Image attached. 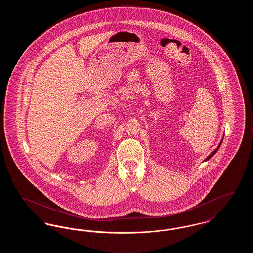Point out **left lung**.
I'll return each mask as SVG.
<instances>
[{"mask_svg": "<svg viewBox=\"0 0 253 253\" xmlns=\"http://www.w3.org/2000/svg\"><path fill=\"white\" fill-rule=\"evenodd\" d=\"M222 141H223V139H222V140H221V141H220V143H219V145H218V146H217L216 149H215V150H214V151H213V152H212V153H211V155H210V156H209V157H207V158H206V159H205L204 161H207V160H209V159H210V158H211V157H213V156H214V155H215V154H216V152H217V151H218V149H219V148H220V146H221V144H222Z\"/></svg>", "mask_w": 253, "mask_h": 253, "instance_id": "left-lung-1", "label": "left lung"}]
</instances>
